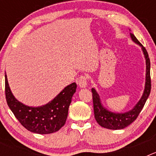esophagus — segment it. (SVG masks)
I'll list each match as a JSON object with an SVG mask.
<instances>
[{"label": "esophagus", "mask_w": 156, "mask_h": 156, "mask_svg": "<svg viewBox=\"0 0 156 156\" xmlns=\"http://www.w3.org/2000/svg\"><path fill=\"white\" fill-rule=\"evenodd\" d=\"M77 83L79 84V86L80 87H86L87 86L88 83V76L86 74H83V75H81L78 78L77 80Z\"/></svg>", "instance_id": "esophagus-1"}]
</instances>
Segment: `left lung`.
Masks as SVG:
<instances>
[{
    "label": "left lung",
    "instance_id": "obj_1",
    "mask_svg": "<svg viewBox=\"0 0 156 156\" xmlns=\"http://www.w3.org/2000/svg\"><path fill=\"white\" fill-rule=\"evenodd\" d=\"M131 38L135 43L141 46L142 51L144 52V57L146 59V82L144 91L142 97L140 98L134 108L130 111L125 112V113H114L112 112L108 111L103 108L100 101V98L96 92V90L92 88V98H93L94 105V118L100 126L102 127L107 128L110 129H120L126 127L129 124L137 119L138 115L142 110L146 101L151 92V76H150V59L148 57V54L146 51L145 48L138 41L133 34H130Z\"/></svg>",
    "mask_w": 156,
    "mask_h": 156
}]
</instances>
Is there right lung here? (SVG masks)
I'll return each mask as SVG.
<instances>
[{"label":"right lung","mask_w":156,"mask_h":156,"mask_svg":"<svg viewBox=\"0 0 156 156\" xmlns=\"http://www.w3.org/2000/svg\"><path fill=\"white\" fill-rule=\"evenodd\" d=\"M76 89V83H73L65 87L51 102L41 107L33 108L22 104L15 98L5 75V97L8 107L26 129L40 134L52 133L64 126Z\"/></svg>","instance_id":"obj_1"}]
</instances>
